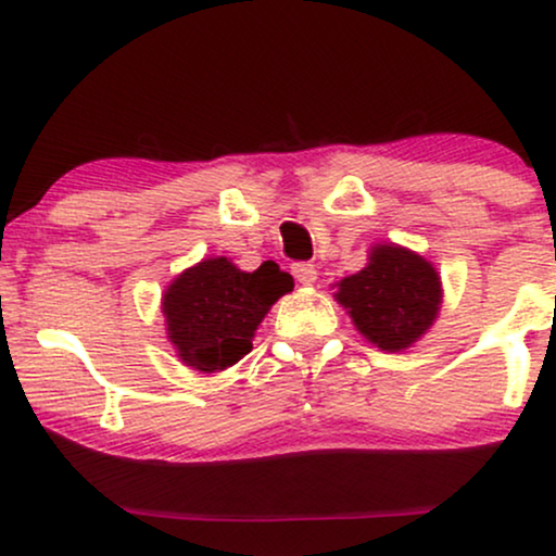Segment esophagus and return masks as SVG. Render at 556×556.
Wrapping results in <instances>:
<instances>
[{
	"label": "esophagus",
	"instance_id": "esophagus-1",
	"mask_svg": "<svg viewBox=\"0 0 556 556\" xmlns=\"http://www.w3.org/2000/svg\"><path fill=\"white\" fill-rule=\"evenodd\" d=\"M292 277L298 279L300 285H313L315 279H318V269H315V264L298 262V264H292Z\"/></svg>",
	"mask_w": 556,
	"mask_h": 556
}]
</instances>
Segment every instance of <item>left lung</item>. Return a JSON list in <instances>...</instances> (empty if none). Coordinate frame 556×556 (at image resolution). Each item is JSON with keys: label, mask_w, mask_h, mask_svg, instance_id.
<instances>
[{"label": "left lung", "mask_w": 556, "mask_h": 556, "mask_svg": "<svg viewBox=\"0 0 556 556\" xmlns=\"http://www.w3.org/2000/svg\"><path fill=\"white\" fill-rule=\"evenodd\" d=\"M336 300L371 343L400 351L431 328L439 313L441 282L426 258L400 245H377L369 264L339 285Z\"/></svg>", "instance_id": "left-lung-1"}]
</instances>
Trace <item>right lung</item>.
Here are the masks:
<instances>
[{
  "label": "right lung",
  "mask_w": 556,
  "mask_h": 556,
  "mask_svg": "<svg viewBox=\"0 0 556 556\" xmlns=\"http://www.w3.org/2000/svg\"><path fill=\"white\" fill-rule=\"evenodd\" d=\"M292 287L290 274L274 262L245 274L228 258H207L181 274L164 294L168 339L189 367L226 369L254 349L256 326Z\"/></svg>",
  "instance_id": "right-lung-1"
}]
</instances>
